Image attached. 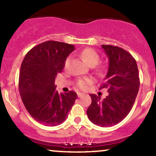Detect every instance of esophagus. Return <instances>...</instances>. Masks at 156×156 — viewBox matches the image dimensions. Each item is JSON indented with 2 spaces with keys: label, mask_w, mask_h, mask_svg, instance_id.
Instances as JSON below:
<instances>
[{
  "label": "esophagus",
  "mask_w": 156,
  "mask_h": 156,
  "mask_svg": "<svg viewBox=\"0 0 156 156\" xmlns=\"http://www.w3.org/2000/svg\"><path fill=\"white\" fill-rule=\"evenodd\" d=\"M77 94H78V98H80V97H82L83 95V93H81V92H78Z\"/></svg>",
  "instance_id": "1"
}]
</instances>
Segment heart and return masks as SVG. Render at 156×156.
<instances>
[{"mask_svg": "<svg viewBox=\"0 0 156 156\" xmlns=\"http://www.w3.org/2000/svg\"><path fill=\"white\" fill-rule=\"evenodd\" d=\"M80 56L83 58L84 62H86L90 67H94L98 64L100 61V55L95 51L91 48L83 50L80 53ZM69 58H68L66 62V64H68ZM92 83V80L90 78H81L77 80V87L81 89H86L88 88V87Z\"/></svg>", "mask_w": 156, "mask_h": 156, "instance_id": "heart-1", "label": "heart"}]
</instances>
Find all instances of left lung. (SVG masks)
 <instances>
[{"mask_svg": "<svg viewBox=\"0 0 156 156\" xmlns=\"http://www.w3.org/2000/svg\"><path fill=\"white\" fill-rule=\"evenodd\" d=\"M109 60L108 73L100 89L105 88L108 95L89 94L92 103L87 113L93 124L111 127L120 122L129 114L139 92V70L135 58L122 48L102 44Z\"/></svg>", "mask_w": 156, "mask_h": 156, "instance_id": "left-lung-1", "label": "left lung"}]
</instances>
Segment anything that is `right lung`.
Masks as SVG:
<instances>
[{"label": "right lung", "mask_w": 156, "mask_h": 156, "mask_svg": "<svg viewBox=\"0 0 156 156\" xmlns=\"http://www.w3.org/2000/svg\"><path fill=\"white\" fill-rule=\"evenodd\" d=\"M74 50L73 44L47 41L30 50L23 61L20 94L30 115L41 124L55 126L64 122L78 98L73 91L59 94L54 83Z\"/></svg>", "instance_id": "1"}]
</instances>
